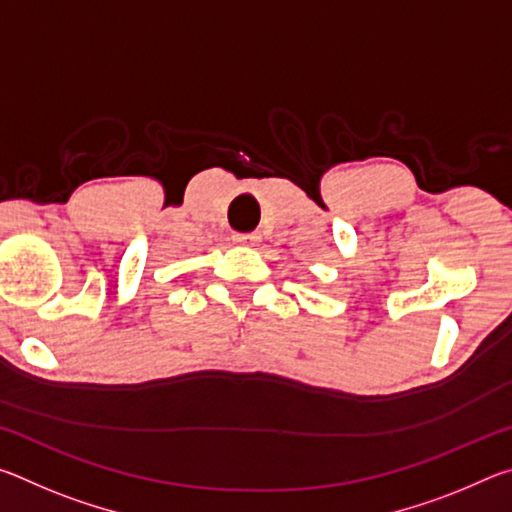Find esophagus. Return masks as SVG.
Here are the masks:
<instances>
[{
	"instance_id": "esophagus-1",
	"label": "esophagus",
	"mask_w": 512,
	"mask_h": 512,
	"mask_svg": "<svg viewBox=\"0 0 512 512\" xmlns=\"http://www.w3.org/2000/svg\"><path fill=\"white\" fill-rule=\"evenodd\" d=\"M232 239L241 246H257L262 237H259V232H237V235H232Z\"/></svg>"
}]
</instances>
